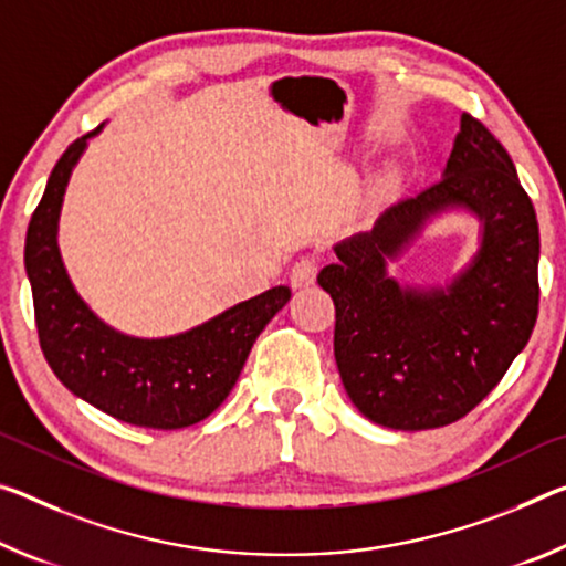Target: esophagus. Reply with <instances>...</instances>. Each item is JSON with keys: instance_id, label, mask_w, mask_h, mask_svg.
Wrapping results in <instances>:
<instances>
[{"instance_id": "esophagus-1", "label": "esophagus", "mask_w": 566, "mask_h": 566, "mask_svg": "<svg viewBox=\"0 0 566 566\" xmlns=\"http://www.w3.org/2000/svg\"><path fill=\"white\" fill-rule=\"evenodd\" d=\"M317 269H319V256L315 254L300 256L297 262H294L292 274H290L292 286H310L317 280Z\"/></svg>"}]
</instances>
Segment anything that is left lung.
Wrapping results in <instances>:
<instances>
[{
    "mask_svg": "<svg viewBox=\"0 0 566 566\" xmlns=\"http://www.w3.org/2000/svg\"><path fill=\"white\" fill-rule=\"evenodd\" d=\"M465 208L482 247L454 282L400 287L387 274L424 221ZM317 282L335 302V360L355 408L373 423L428 430L455 423L496 388L539 315V223L506 148L461 115L443 178L390 206L373 231L335 247Z\"/></svg>",
    "mask_w": 566,
    "mask_h": 566,
    "instance_id": "obj_1",
    "label": "left lung"
}]
</instances>
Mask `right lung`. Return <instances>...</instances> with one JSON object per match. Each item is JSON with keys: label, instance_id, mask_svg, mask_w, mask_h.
<instances>
[{"label": "right lung", "instance_id": "1", "mask_svg": "<svg viewBox=\"0 0 566 566\" xmlns=\"http://www.w3.org/2000/svg\"><path fill=\"white\" fill-rule=\"evenodd\" d=\"M77 138L52 168L24 241L44 360L60 382L123 423L176 430L217 410L269 319L290 302V286H272L203 325L174 337L140 339L107 327L80 300L57 249V221L70 174L87 138Z\"/></svg>", "mask_w": 566, "mask_h": 566}]
</instances>
